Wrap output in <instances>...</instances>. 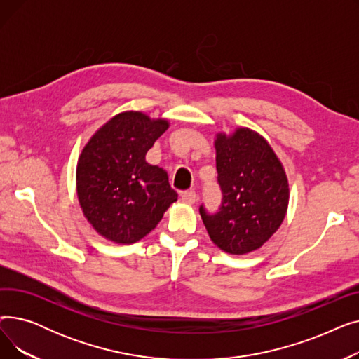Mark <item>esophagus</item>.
<instances>
[{"instance_id":"34e87169","label":"esophagus","mask_w":359,"mask_h":359,"mask_svg":"<svg viewBox=\"0 0 359 359\" xmlns=\"http://www.w3.org/2000/svg\"><path fill=\"white\" fill-rule=\"evenodd\" d=\"M182 202L187 203V205H194L196 202V194L195 191H186L182 192Z\"/></svg>"}]
</instances>
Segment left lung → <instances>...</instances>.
<instances>
[{
	"instance_id": "left-lung-1",
	"label": "left lung",
	"mask_w": 359,
	"mask_h": 359,
	"mask_svg": "<svg viewBox=\"0 0 359 359\" xmlns=\"http://www.w3.org/2000/svg\"><path fill=\"white\" fill-rule=\"evenodd\" d=\"M218 182L222 205L218 214L201 217L210 238L222 252L248 255L260 249L280 227L288 202L285 168L259 132L238 126L231 134L218 132Z\"/></svg>"
}]
</instances>
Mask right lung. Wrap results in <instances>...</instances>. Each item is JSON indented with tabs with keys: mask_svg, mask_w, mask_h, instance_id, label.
<instances>
[{
	"mask_svg": "<svg viewBox=\"0 0 359 359\" xmlns=\"http://www.w3.org/2000/svg\"><path fill=\"white\" fill-rule=\"evenodd\" d=\"M168 126L165 118L126 110L103 123L83 147L75 172L77 198L103 238L116 244L142 240L177 201L165 170L145 161Z\"/></svg>",
	"mask_w": 359,
	"mask_h": 359,
	"instance_id": "1",
	"label": "right lung"
}]
</instances>
